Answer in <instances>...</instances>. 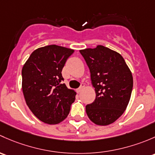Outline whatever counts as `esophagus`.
I'll return each instance as SVG.
<instances>
[{
  "label": "esophagus",
  "mask_w": 155,
  "mask_h": 155,
  "mask_svg": "<svg viewBox=\"0 0 155 155\" xmlns=\"http://www.w3.org/2000/svg\"><path fill=\"white\" fill-rule=\"evenodd\" d=\"M84 88V84H82L81 85V87H79V88H78V89H77V92H78V93H79V92H81V91H82V89Z\"/></svg>",
  "instance_id": "obj_1"
}]
</instances>
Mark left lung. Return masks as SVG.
I'll list each match as a JSON object with an SVG mask.
<instances>
[{
  "instance_id": "1",
  "label": "left lung",
  "mask_w": 155,
  "mask_h": 155,
  "mask_svg": "<svg viewBox=\"0 0 155 155\" xmlns=\"http://www.w3.org/2000/svg\"><path fill=\"white\" fill-rule=\"evenodd\" d=\"M91 74L95 101L86 106L89 119L105 126L125 112L133 89V76L120 54L103 45L80 51Z\"/></svg>"
}]
</instances>
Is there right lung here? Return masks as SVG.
Returning <instances> with one entry per match:
<instances>
[{
	"label": "right lung",
	"instance_id": "1",
	"mask_svg": "<svg viewBox=\"0 0 155 155\" xmlns=\"http://www.w3.org/2000/svg\"><path fill=\"white\" fill-rule=\"evenodd\" d=\"M73 53V49L56 45L39 48L22 68V91L27 105L46 124L63 122L75 100L76 92L61 84L62 70Z\"/></svg>",
	"mask_w": 155,
	"mask_h": 155
}]
</instances>
